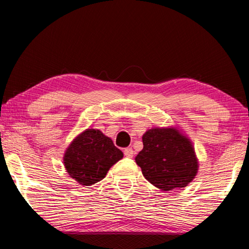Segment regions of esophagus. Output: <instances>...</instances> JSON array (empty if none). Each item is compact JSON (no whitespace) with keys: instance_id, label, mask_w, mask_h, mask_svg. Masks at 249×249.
Masks as SVG:
<instances>
[{"instance_id":"34e87169","label":"esophagus","mask_w":249,"mask_h":249,"mask_svg":"<svg viewBox=\"0 0 249 249\" xmlns=\"http://www.w3.org/2000/svg\"><path fill=\"white\" fill-rule=\"evenodd\" d=\"M124 155L126 156V157H133L134 156V151H133V149H131V147H127V149H125L124 150Z\"/></svg>"}]
</instances>
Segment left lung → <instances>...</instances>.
Here are the masks:
<instances>
[{"mask_svg": "<svg viewBox=\"0 0 249 249\" xmlns=\"http://www.w3.org/2000/svg\"><path fill=\"white\" fill-rule=\"evenodd\" d=\"M142 142L136 162L155 187L165 192L184 188L197 176L199 162L193 142L176 126L147 129Z\"/></svg>", "mask_w": 249, "mask_h": 249, "instance_id": "left-lung-1", "label": "left lung"}]
</instances>
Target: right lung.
I'll use <instances>...</instances> for the list:
<instances>
[{"label":"right lung","instance_id":"1","mask_svg":"<svg viewBox=\"0 0 249 249\" xmlns=\"http://www.w3.org/2000/svg\"><path fill=\"white\" fill-rule=\"evenodd\" d=\"M123 158V152L99 129L88 128L68 145L63 157L67 173L82 186H91L106 177Z\"/></svg>","mask_w":249,"mask_h":249}]
</instances>
